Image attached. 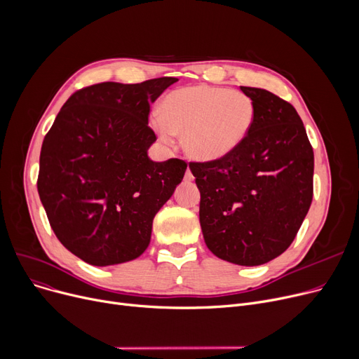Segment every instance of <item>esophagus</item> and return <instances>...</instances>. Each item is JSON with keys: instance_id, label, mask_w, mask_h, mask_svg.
<instances>
[{"instance_id": "1", "label": "esophagus", "mask_w": 359, "mask_h": 359, "mask_svg": "<svg viewBox=\"0 0 359 359\" xmlns=\"http://www.w3.org/2000/svg\"><path fill=\"white\" fill-rule=\"evenodd\" d=\"M195 177H194V173H192V170L189 168V167H187L186 168V173H184V180L186 182H192Z\"/></svg>"}]
</instances>
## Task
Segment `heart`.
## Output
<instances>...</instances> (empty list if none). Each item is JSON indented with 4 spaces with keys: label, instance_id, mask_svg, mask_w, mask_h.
<instances>
[{
    "label": "heart",
    "instance_id": "b5f03b06",
    "mask_svg": "<svg viewBox=\"0 0 359 359\" xmlns=\"http://www.w3.org/2000/svg\"><path fill=\"white\" fill-rule=\"evenodd\" d=\"M160 111L149 121L158 138L170 144L175 135H183L186 156L202 163L234 153L256 119V106L248 94L206 84L168 93Z\"/></svg>",
    "mask_w": 359,
    "mask_h": 359
}]
</instances>
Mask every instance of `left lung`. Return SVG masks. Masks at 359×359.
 I'll list each match as a JSON object with an SVG mask.
<instances>
[{"mask_svg":"<svg viewBox=\"0 0 359 359\" xmlns=\"http://www.w3.org/2000/svg\"><path fill=\"white\" fill-rule=\"evenodd\" d=\"M240 90L256 106L249 137L227 157L189 168L206 246L222 260L257 266L284 253L303 224L314 154L292 104L263 88Z\"/></svg>","mask_w":359,"mask_h":359,"instance_id":"left-lung-1","label":"left lung"}]
</instances>
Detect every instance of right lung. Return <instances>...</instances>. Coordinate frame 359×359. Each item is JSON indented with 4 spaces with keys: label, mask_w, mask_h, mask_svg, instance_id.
I'll return each mask as SVG.
<instances>
[{
    "label": "right lung",
    "mask_w": 359,
    "mask_h": 359,
    "mask_svg": "<svg viewBox=\"0 0 359 359\" xmlns=\"http://www.w3.org/2000/svg\"><path fill=\"white\" fill-rule=\"evenodd\" d=\"M177 79L100 83L75 91L46 134L37 192L64 246L94 266L140 257L153 219L187 164L153 161L149 104Z\"/></svg>",
    "instance_id": "right-lung-1"
}]
</instances>
